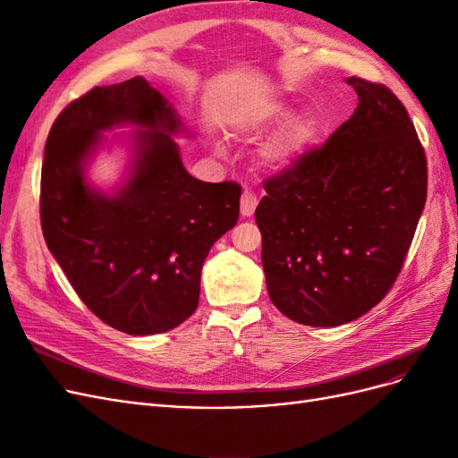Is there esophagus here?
<instances>
[{
	"instance_id": "obj_1",
	"label": "esophagus",
	"mask_w": 458,
	"mask_h": 458,
	"mask_svg": "<svg viewBox=\"0 0 458 458\" xmlns=\"http://www.w3.org/2000/svg\"><path fill=\"white\" fill-rule=\"evenodd\" d=\"M256 206H258V197L252 191H244L241 197V214L244 217H250L256 212Z\"/></svg>"
}]
</instances>
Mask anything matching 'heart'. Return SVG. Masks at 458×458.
I'll list each match as a JSON object with an SVG mask.
<instances>
[{
  "mask_svg": "<svg viewBox=\"0 0 458 458\" xmlns=\"http://www.w3.org/2000/svg\"><path fill=\"white\" fill-rule=\"evenodd\" d=\"M290 116V106L284 103H266L263 106L256 108L254 113L248 114L241 120L239 130L244 135L261 137L269 133L275 126H279ZM315 135L313 122L306 116H296L284 122L283 126L276 130L267 145L263 147V162H266L273 170H288L306 155ZM217 150L224 152V145H217Z\"/></svg>",
  "mask_w": 458,
  "mask_h": 458,
  "instance_id": "obj_1",
  "label": "heart"
}]
</instances>
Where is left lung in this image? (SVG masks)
Segmentation results:
<instances>
[{"instance_id": "left-lung-1", "label": "left lung", "mask_w": 458, "mask_h": 458, "mask_svg": "<svg viewBox=\"0 0 458 458\" xmlns=\"http://www.w3.org/2000/svg\"><path fill=\"white\" fill-rule=\"evenodd\" d=\"M359 103L328 141L269 177L256 208L275 308L308 327L355 321L403 267L426 202L424 148L386 86L348 78Z\"/></svg>"}]
</instances>
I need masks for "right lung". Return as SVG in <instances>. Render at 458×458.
I'll use <instances>...</instances> for the list:
<instances>
[{"instance_id": "right-lung-1", "label": "right lung", "mask_w": 458, "mask_h": 458, "mask_svg": "<svg viewBox=\"0 0 458 458\" xmlns=\"http://www.w3.org/2000/svg\"><path fill=\"white\" fill-rule=\"evenodd\" d=\"M120 125H131L129 175L113 192L89 183L87 164ZM187 133L141 76L93 88L55 120L41 165V231L76 294L131 336L168 332L195 313L202 263L239 219L241 185L204 183L172 135Z\"/></svg>"}]
</instances>
